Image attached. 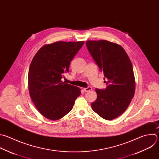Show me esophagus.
Masks as SVG:
<instances>
[{
  "instance_id": "34e87169",
  "label": "esophagus",
  "mask_w": 159,
  "mask_h": 159,
  "mask_svg": "<svg viewBox=\"0 0 159 159\" xmlns=\"http://www.w3.org/2000/svg\"><path fill=\"white\" fill-rule=\"evenodd\" d=\"M91 90H92V87H87L84 89V90L85 92H89V91H90Z\"/></svg>"
}]
</instances>
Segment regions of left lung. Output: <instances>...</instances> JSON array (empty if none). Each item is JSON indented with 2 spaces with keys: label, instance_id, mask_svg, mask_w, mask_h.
Listing matches in <instances>:
<instances>
[{
  "label": "left lung",
  "instance_id": "1",
  "mask_svg": "<svg viewBox=\"0 0 159 159\" xmlns=\"http://www.w3.org/2000/svg\"><path fill=\"white\" fill-rule=\"evenodd\" d=\"M86 45L107 80L105 89H95L97 97L92 103V108L102 118L113 120L125 111L134 97L135 83L132 64L125 50L117 43L88 40Z\"/></svg>",
  "mask_w": 159,
  "mask_h": 159
}]
</instances>
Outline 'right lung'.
Instances as JSON below:
<instances>
[{
  "instance_id": "add662e5",
  "label": "right lung",
  "mask_w": 159,
  "mask_h": 159,
  "mask_svg": "<svg viewBox=\"0 0 159 159\" xmlns=\"http://www.w3.org/2000/svg\"><path fill=\"white\" fill-rule=\"evenodd\" d=\"M84 42H56L42 47L29 70L28 85L32 100L48 119L62 118L73 108L80 89L61 80Z\"/></svg>"
}]
</instances>
